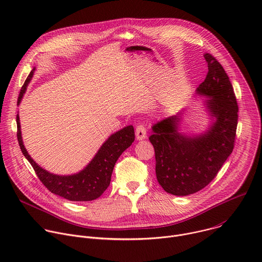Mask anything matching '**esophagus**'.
<instances>
[{
  "mask_svg": "<svg viewBox=\"0 0 262 262\" xmlns=\"http://www.w3.org/2000/svg\"><path fill=\"white\" fill-rule=\"evenodd\" d=\"M136 137L138 140H144L147 137L146 127L143 124H140L136 127Z\"/></svg>",
  "mask_w": 262,
  "mask_h": 262,
  "instance_id": "esophagus-1",
  "label": "esophagus"
}]
</instances>
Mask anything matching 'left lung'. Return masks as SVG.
<instances>
[{"instance_id": "8db88e82", "label": "left lung", "mask_w": 262, "mask_h": 262, "mask_svg": "<svg viewBox=\"0 0 262 262\" xmlns=\"http://www.w3.org/2000/svg\"><path fill=\"white\" fill-rule=\"evenodd\" d=\"M208 72L197 93L207 96L214 122L207 132L189 137L178 132L180 113L159 121L149 137L155 148L159 183L169 194L186 196L204 189L231 155L238 105L226 71L210 54L204 55Z\"/></svg>"}]
</instances>
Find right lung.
I'll return each instance as SVG.
<instances>
[{
  "label": "right lung",
  "instance_id": "add662e5",
  "mask_svg": "<svg viewBox=\"0 0 262 262\" xmlns=\"http://www.w3.org/2000/svg\"><path fill=\"white\" fill-rule=\"evenodd\" d=\"M34 71L35 68L32 69L20 89L17 104H19L27 90V86L33 77ZM16 123L17 140L20 150L32 165L39 180L50 192L70 201H92L100 197L110 185L112 172L117 160L135 140L134 126L128 125L108 137L84 170L73 175L60 176L46 171L31 159L21 140L18 114L16 115Z\"/></svg>",
  "mask_w": 262,
  "mask_h": 262
}]
</instances>
